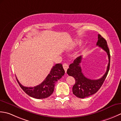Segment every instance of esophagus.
Listing matches in <instances>:
<instances>
[{
  "label": "esophagus",
  "mask_w": 121,
  "mask_h": 121,
  "mask_svg": "<svg viewBox=\"0 0 121 121\" xmlns=\"http://www.w3.org/2000/svg\"><path fill=\"white\" fill-rule=\"evenodd\" d=\"M63 66L64 70H65V72H66V71H67V69L68 68V65L66 63H64L63 65Z\"/></svg>",
  "instance_id": "esophagus-1"
}]
</instances>
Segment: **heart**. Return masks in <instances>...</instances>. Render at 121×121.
I'll return each mask as SVG.
<instances>
[{"label": "heart", "mask_w": 121, "mask_h": 121, "mask_svg": "<svg viewBox=\"0 0 121 121\" xmlns=\"http://www.w3.org/2000/svg\"><path fill=\"white\" fill-rule=\"evenodd\" d=\"M81 44V42L80 41H78V40H76L74 42H73L72 44V45L71 46V48H76V47H77L78 46L80 45Z\"/></svg>", "instance_id": "obj_1"}]
</instances>
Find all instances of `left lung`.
I'll use <instances>...</instances> for the list:
<instances>
[{
  "label": "left lung",
  "mask_w": 121,
  "mask_h": 121,
  "mask_svg": "<svg viewBox=\"0 0 121 121\" xmlns=\"http://www.w3.org/2000/svg\"><path fill=\"white\" fill-rule=\"evenodd\" d=\"M97 45L107 52L109 58L107 71L101 78L97 80H92L87 78L83 75L80 66V63L82 58V56L76 58L73 63H71L69 65V68L67 69L68 75L72 76L75 79L76 82L73 87V93L78 98H85L97 92L104 82L109 72L110 64V51L107 41L100 34H98Z\"/></svg>",
  "instance_id": "obj_1"
}]
</instances>
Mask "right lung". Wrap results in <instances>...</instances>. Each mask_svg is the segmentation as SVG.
<instances>
[{
  "label": "right lung",
  "mask_w": 121,
  "mask_h": 121,
  "mask_svg": "<svg viewBox=\"0 0 121 121\" xmlns=\"http://www.w3.org/2000/svg\"><path fill=\"white\" fill-rule=\"evenodd\" d=\"M65 73L61 64H57L52 68L50 73L42 82L35 87H27L22 85L17 79L19 86L27 95L34 98L41 99L48 97L52 94L55 83Z\"/></svg>",
  "instance_id": "1"
}]
</instances>
